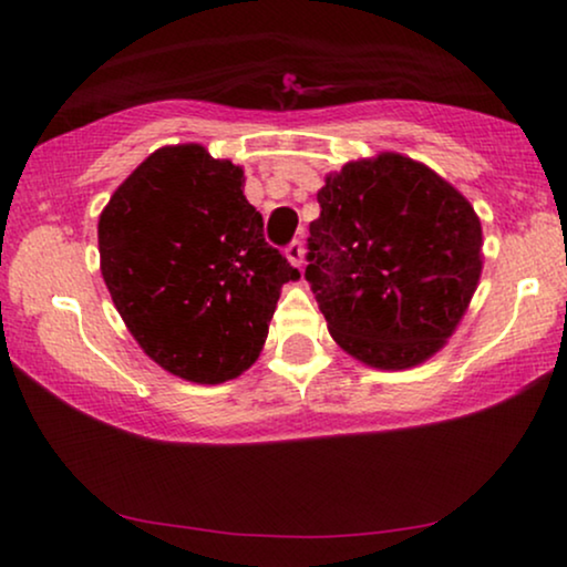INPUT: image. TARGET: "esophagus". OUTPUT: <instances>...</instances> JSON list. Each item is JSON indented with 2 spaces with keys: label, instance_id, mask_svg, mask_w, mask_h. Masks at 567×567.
<instances>
[{
  "label": "esophagus",
  "instance_id": "1",
  "mask_svg": "<svg viewBox=\"0 0 567 567\" xmlns=\"http://www.w3.org/2000/svg\"><path fill=\"white\" fill-rule=\"evenodd\" d=\"M286 258H289L291 266L301 268V262H305V245L299 239H293L291 245H286Z\"/></svg>",
  "mask_w": 567,
  "mask_h": 567
}]
</instances>
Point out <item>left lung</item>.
Returning <instances> with one entry per match:
<instances>
[{
  "instance_id": "8db88e82",
  "label": "left lung",
  "mask_w": 567,
  "mask_h": 567,
  "mask_svg": "<svg viewBox=\"0 0 567 567\" xmlns=\"http://www.w3.org/2000/svg\"><path fill=\"white\" fill-rule=\"evenodd\" d=\"M307 270L330 336L374 369H410L452 338L483 274V227L454 185L382 152L317 193Z\"/></svg>"
}]
</instances>
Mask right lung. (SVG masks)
<instances>
[{
    "label": "right lung",
    "instance_id": "obj_1",
    "mask_svg": "<svg viewBox=\"0 0 567 567\" xmlns=\"http://www.w3.org/2000/svg\"><path fill=\"white\" fill-rule=\"evenodd\" d=\"M243 167L200 144L162 146L100 214V270L154 363L198 384L250 369L299 270L262 237Z\"/></svg>",
    "mask_w": 567,
    "mask_h": 567
}]
</instances>
